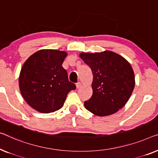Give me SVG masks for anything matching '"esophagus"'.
Here are the masks:
<instances>
[{"label":"esophagus","instance_id":"34e87169","mask_svg":"<svg viewBox=\"0 0 158 158\" xmlns=\"http://www.w3.org/2000/svg\"><path fill=\"white\" fill-rule=\"evenodd\" d=\"M81 84L80 83V82H77V83L76 84V86L77 89H79L80 87H81Z\"/></svg>","mask_w":158,"mask_h":158}]
</instances>
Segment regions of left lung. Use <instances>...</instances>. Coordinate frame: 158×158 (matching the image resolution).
Instances as JSON below:
<instances>
[{
  "mask_svg": "<svg viewBox=\"0 0 158 158\" xmlns=\"http://www.w3.org/2000/svg\"><path fill=\"white\" fill-rule=\"evenodd\" d=\"M80 57L93 74L92 96L84 102L88 111L97 116H107L122 109L135 87V75L126 59L112 52L81 53Z\"/></svg>",
  "mask_w": 158,
  "mask_h": 158,
  "instance_id": "1",
  "label": "left lung"
}]
</instances>
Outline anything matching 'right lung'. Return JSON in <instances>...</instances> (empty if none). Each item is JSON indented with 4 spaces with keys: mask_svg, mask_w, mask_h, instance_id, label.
I'll list each match as a JSON object with an SVG mask.
<instances>
[{
    "mask_svg": "<svg viewBox=\"0 0 158 158\" xmlns=\"http://www.w3.org/2000/svg\"><path fill=\"white\" fill-rule=\"evenodd\" d=\"M66 53L43 49L34 53L22 66L19 77L21 94L29 105L42 113L61 109L68 93L76 89L62 66Z\"/></svg>",
    "mask_w": 158,
    "mask_h": 158,
    "instance_id": "right-lung-1",
    "label": "right lung"
}]
</instances>
